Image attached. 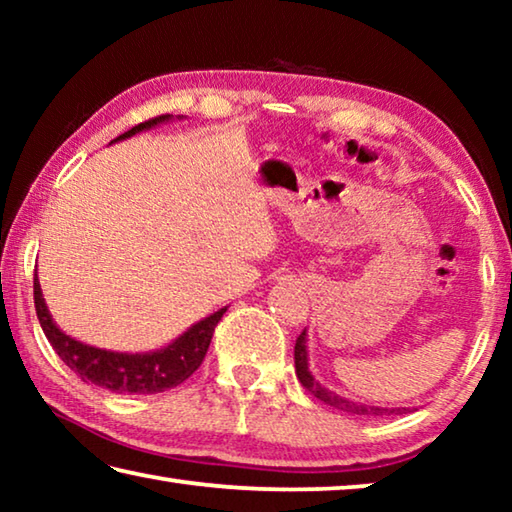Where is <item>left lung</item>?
Returning a JSON list of instances; mask_svg holds the SVG:
<instances>
[{
    "label": "left lung",
    "instance_id": "obj_1",
    "mask_svg": "<svg viewBox=\"0 0 512 512\" xmlns=\"http://www.w3.org/2000/svg\"><path fill=\"white\" fill-rule=\"evenodd\" d=\"M296 375L300 379V384L307 388V391L318 397L320 402H325L329 406H334V409L345 411V413H352V415H366V418H375V415H402L404 411L409 409H384V406H368V404H357V402H350L345 400V397L336 395L334 391H329V388L320 386L318 381L314 379V375L309 372V363H307V334L305 329H302V334L296 339Z\"/></svg>",
    "mask_w": 512,
    "mask_h": 512
}]
</instances>
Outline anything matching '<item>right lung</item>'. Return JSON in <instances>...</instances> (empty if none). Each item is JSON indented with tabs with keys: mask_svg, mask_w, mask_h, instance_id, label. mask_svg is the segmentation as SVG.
<instances>
[{
	"mask_svg": "<svg viewBox=\"0 0 512 512\" xmlns=\"http://www.w3.org/2000/svg\"><path fill=\"white\" fill-rule=\"evenodd\" d=\"M171 115H160L142 124L133 126L131 131L119 135L117 140L131 137L135 133L151 128L160 121H167ZM33 302H36V314L40 320L42 332L51 343V348L63 359L69 370H74L83 381H92L101 388H108L112 393H135V395H151L162 393L169 388L183 384L201 366L207 348H210L214 327L219 325L225 309L214 311L201 323H196L180 336V339L167 345L164 350L149 354H119L92 348L81 341L69 339L67 334L60 332L54 320H51L45 298H42L38 275L33 280Z\"/></svg>",
	"mask_w": 512,
	"mask_h": 512,
	"instance_id": "right-lung-1",
	"label": "right lung"
}]
</instances>
